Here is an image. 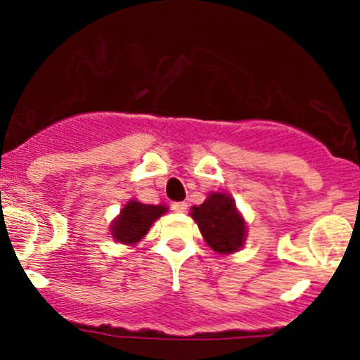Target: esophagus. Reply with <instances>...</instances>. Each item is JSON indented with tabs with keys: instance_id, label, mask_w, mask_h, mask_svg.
I'll return each mask as SVG.
<instances>
[{
	"instance_id": "obj_1",
	"label": "esophagus",
	"mask_w": 360,
	"mask_h": 360,
	"mask_svg": "<svg viewBox=\"0 0 360 360\" xmlns=\"http://www.w3.org/2000/svg\"><path fill=\"white\" fill-rule=\"evenodd\" d=\"M171 208L174 210L176 213H184L186 210H188V203H184V201H176V203L171 205Z\"/></svg>"
}]
</instances>
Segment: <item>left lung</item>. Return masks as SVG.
<instances>
[{
    "label": "left lung",
    "instance_id": "obj_1",
    "mask_svg": "<svg viewBox=\"0 0 360 360\" xmlns=\"http://www.w3.org/2000/svg\"><path fill=\"white\" fill-rule=\"evenodd\" d=\"M193 220L200 226L205 242L218 254H232L242 249L247 225L226 193H210L203 205L193 206Z\"/></svg>",
    "mask_w": 360,
    "mask_h": 360
}]
</instances>
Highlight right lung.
I'll return each instance as SVG.
<instances>
[{
  "mask_svg": "<svg viewBox=\"0 0 360 360\" xmlns=\"http://www.w3.org/2000/svg\"><path fill=\"white\" fill-rule=\"evenodd\" d=\"M164 213H167V208L162 205H143L130 200L111 221V235L120 243L135 245L146 237L152 223Z\"/></svg>",
  "mask_w": 360,
  "mask_h": 360,
  "instance_id": "1",
  "label": "right lung"
}]
</instances>
